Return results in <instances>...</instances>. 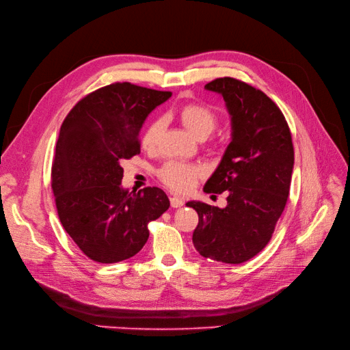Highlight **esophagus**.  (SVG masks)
<instances>
[{"label": "esophagus", "mask_w": 350, "mask_h": 350, "mask_svg": "<svg viewBox=\"0 0 350 350\" xmlns=\"http://www.w3.org/2000/svg\"><path fill=\"white\" fill-rule=\"evenodd\" d=\"M170 201H171L172 208H180L182 205H184V201H182V199L178 198V196H171Z\"/></svg>", "instance_id": "obj_1"}]
</instances>
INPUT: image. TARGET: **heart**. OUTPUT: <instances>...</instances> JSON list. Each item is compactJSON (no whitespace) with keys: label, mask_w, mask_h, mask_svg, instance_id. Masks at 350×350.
Wrapping results in <instances>:
<instances>
[{"label":"heart","mask_w":350,"mask_h":350,"mask_svg":"<svg viewBox=\"0 0 350 350\" xmlns=\"http://www.w3.org/2000/svg\"><path fill=\"white\" fill-rule=\"evenodd\" d=\"M178 116L182 125H184L198 139H205L206 137H209L213 132L216 124H218L216 112L209 105L201 103H191L184 105L178 111ZM162 132V118H155L148 124L141 138V145L145 151H157L161 142ZM202 174V166L180 161L166 162L158 172L163 184L176 192H187L192 189L193 185L196 184V179L201 178Z\"/></svg>","instance_id":"heart-1"}]
</instances>
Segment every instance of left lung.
I'll list each match as a JSON object with an SVG mask.
<instances>
[{
	"mask_svg": "<svg viewBox=\"0 0 350 350\" xmlns=\"http://www.w3.org/2000/svg\"><path fill=\"white\" fill-rule=\"evenodd\" d=\"M224 96L232 139L206 180V193L226 192L225 208L191 201L199 222L192 242L204 258L242 263L268 245L285 209L293 171V144L284 113L260 90L224 77L205 85Z\"/></svg>",
	"mask_w": 350,
	"mask_h": 350,
	"instance_id": "obj_1",
	"label": "left lung"
}]
</instances>
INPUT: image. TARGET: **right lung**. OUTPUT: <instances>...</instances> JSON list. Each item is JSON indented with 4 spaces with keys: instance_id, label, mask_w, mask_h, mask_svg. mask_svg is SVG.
Listing matches in <instances>:
<instances>
[{
    "instance_id": "1",
    "label": "right lung",
    "mask_w": 350,
    "mask_h": 350,
    "mask_svg": "<svg viewBox=\"0 0 350 350\" xmlns=\"http://www.w3.org/2000/svg\"><path fill=\"white\" fill-rule=\"evenodd\" d=\"M171 95L115 82L82 98L61 125L51 172L55 205L66 234L95 262L137 255L148 224L170 208L157 187L124 189L121 162L141 152L144 121Z\"/></svg>"
}]
</instances>
